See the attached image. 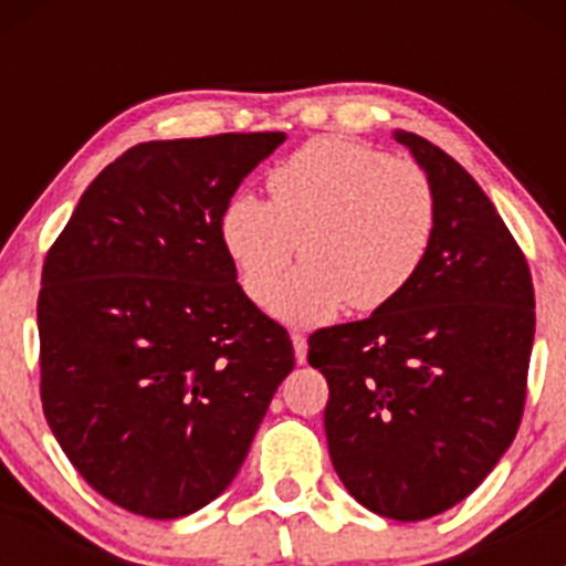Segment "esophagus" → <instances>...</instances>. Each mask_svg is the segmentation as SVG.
<instances>
[{"mask_svg":"<svg viewBox=\"0 0 566 566\" xmlns=\"http://www.w3.org/2000/svg\"><path fill=\"white\" fill-rule=\"evenodd\" d=\"M293 347H295V361L304 364L306 361V336L301 331L293 334Z\"/></svg>","mask_w":566,"mask_h":566,"instance_id":"1","label":"esophagus"}]
</instances>
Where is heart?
<instances>
[{"instance_id": "obj_1", "label": "heart", "mask_w": 566, "mask_h": 566, "mask_svg": "<svg viewBox=\"0 0 566 566\" xmlns=\"http://www.w3.org/2000/svg\"><path fill=\"white\" fill-rule=\"evenodd\" d=\"M268 199L235 193L221 243L238 282L265 304L297 241L307 262L274 294L290 325L328 323L345 306L373 315L419 279L438 232L430 175L410 158L342 136H317L268 172Z\"/></svg>"}]
</instances>
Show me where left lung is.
<instances>
[{
  "instance_id": "left-lung-1",
  "label": "left lung",
  "mask_w": 566,
  "mask_h": 566,
  "mask_svg": "<svg viewBox=\"0 0 566 566\" xmlns=\"http://www.w3.org/2000/svg\"><path fill=\"white\" fill-rule=\"evenodd\" d=\"M430 175L438 232L408 293L310 336L328 380L325 436L347 493L391 521H427L473 493L515 441L534 345L523 249L452 156L397 130Z\"/></svg>"
}]
</instances>
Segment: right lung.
<instances>
[{
	"label": "right lung",
	"instance_id": "obj_1",
	"mask_svg": "<svg viewBox=\"0 0 566 566\" xmlns=\"http://www.w3.org/2000/svg\"><path fill=\"white\" fill-rule=\"evenodd\" d=\"M279 130L142 142L90 182L38 295L40 402L84 482L172 521L221 495L295 364L221 243Z\"/></svg>",
	"mask_w": 566,
	"mask_h": 566
}]
</instances>
